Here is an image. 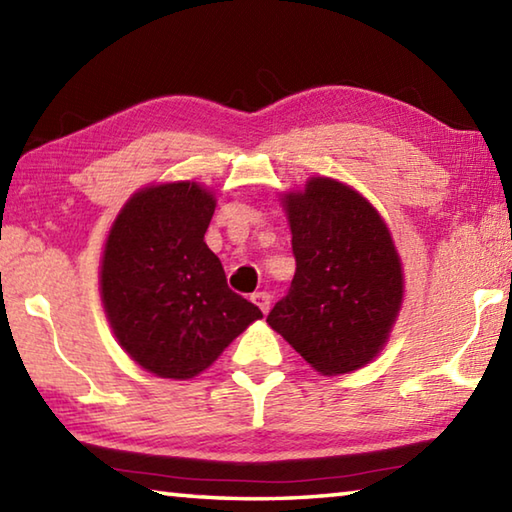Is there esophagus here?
<instances>
[{
    "instance_id": "obj_1",
    "label": "esophagus",
    "mask_w": 512,
    "mask_h": 512,
    "mask_svg": "<svg viewBox=\"0 0 512 512\" xmlns=\"http://www.w3.org/2000/svg\"><path fill=\"white\" fill-rule=\"evenodd\" d=\"M253 302L262 309V314H266L268 307H271V296H268L266 291H259V293H253Z\"/></svg>"
}]
</instances>
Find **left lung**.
Masks as SVG:
<instances>
[{"label": "left lung", "instance_id": "left-lung-1", "mask_svg": "<svg viewBox=\"0 0 512 512\" xmlns=\"http://www.w3.org/2000/svg\"><path fill=\"white\" fill-rule=\"evenodd\" d=\"M296 275L266 323L320 375H348L388 343L404 268L386 221L357 189L314 176L282 194Z\"/></svg>", "mask_w": 512, "mask_h": 512}]
</instances>
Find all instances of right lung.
Segmentation results:
<instances>
[{"label": "right lung", "instance_id": "1", "mask_svg": "<svg viewBox=\"0 0 512 512\" xmlns=\"http://www.w3.org/2000/svg\"><path fill=\"white\" fill-rule=\"evenodd\" d=\"M216 198L194 180L142 187L103 244L99 291L117 343L162 379H194L262 318L205 244Z\"/></svg>", "mask_w": 512, "mask_h": 512}]
</instances>
